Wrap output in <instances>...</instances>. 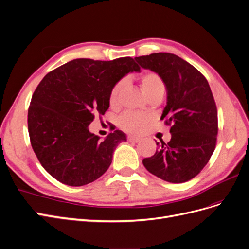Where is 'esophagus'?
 <instances>
[{
	"instance_id": "obj_1",
	"label": "esophagus",
	"mask_w": 249,
	"mask_h": 249,
	"mask_svg": "<svg viewBox=\"0 0 249 249\" xmlns=\"http://www.w3.org/2000/svg\"><path fill=\"white\" fill-rule=\"evenodd\" d=\"M127 140H128V142H139L141 141L140 137H134V136H130V135L127 137Z\"/></svg>"
}]
</instances>
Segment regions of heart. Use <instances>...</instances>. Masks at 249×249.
Segmentation results:
<instances>
[{"instance_id":"heart-1","label":"heart","mask_w":249,"mask_h":249,"mask_svg":"<svg viewBox=\"0 0 249 249\" xmlns=\"http://www.w3.org/2000/svg\"><path fill=\"white\" fill-rule=\"evenodd\" d=\"M141 85L145 96L150 98L156 95H163L165 92V84L161 77L154 71H146L141 76ZM123 86V82H120L113 88L109 95L110 106L118 104L119 93ZM150 117L135 113H125L119 119V125L124 130L130 133H140L149 124Z\"/></svg>"}]
</instances>
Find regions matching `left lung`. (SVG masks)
I'll list each match as a JSON object with an SVG mask.
<instances>
[{
    "label": "left lung",
    "instance_id": "8db88e82",
    "mask_svg": "<svg viewBox=\"0 0 249 249\" xmlns=\"http://www.w3.org/2000/svg\"><path fill=\"white\" fill-rule=\"evenodd\" d=\"M134 59L163 80L167 101L161 120L171 125L170 142H156L159 148L142 160L143 166L165 181L186 182L204 168L215 149L217 109L213 92L204 76L178 55L159 52Z\"/></svg>",
    "mask_w": 249,
    "mask_h": 249
}]
</instances>
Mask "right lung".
Wrapping results in <instances>:
<instances>
[{
  "label": "right lung",
  "mask_w": 249,
  "mask_h": 249,
  "mask_svg": "<svg viewBox=\"0 0 249 249\" xmlns=\"http://www.w3.org/2000/svg\"><path fill=\"white\" fill-rule=\"evenodd\" d=\"M141 71L131 57L110 61L78 58L46 75L32 97L27 126L33 150L44 169L71 187L96 180L108 169L121 130L105 140L89 131L96 115H105L117 83Z\"/></svg>",
  "instance_id": "add662e5"
}]
</instances>
